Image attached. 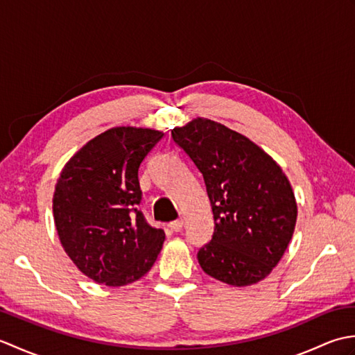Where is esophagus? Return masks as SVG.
<instances>
[{
	"mask_svg": "<svg viewBox=\"0 0 355 355\" xmlns=\"http://www.w3.org/2000/svg\"><path fill=\"white\" fill-rule=\"evenodd\" d=\"M168 227L171 229V232H180L183 229V220H175L168 224Z\"/></svg>",
	"mask_w": 355,
	"mask_h": 355,
	"instance_id": "1",
	"label": "esophagus"
}]
</instances>
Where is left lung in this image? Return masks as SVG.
<instances>
[{"label": "left lung", "instance_id": "obj_1", "mask_svg": "<svg viewBox=\"0 0 355 355\" xmlns=\"http://www.w3.org/2000/svg\"><path fill=\"white\" fill-rule=\"evenodd\" d=\"M172 139L202 173L212 241L197 254L205 273L233 286L266 279L288 247L297 218L291 184L273 158L214 120L173 128Z\"/></svg>", "mask_w": 355, "mask_h": 355}]
</instances>
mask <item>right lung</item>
<instances>
[{"mask_svg": "<svg viewBox=\"0 0 355 355\" xmlns=\"http://www.w3.org/2000/svg\"><path fill=\"white\" fill-rule=\"evenodd\" d=\"M163 137L150 128L116 126L85 143L61 172L53 216L65 253L97 284L123 286L154 266L164 241L137 210L139 168Z\"/></svg>", "mask_w": 355, "mask_h": 355, "instance_id": "obj_1", "label": "right lung"}]
</instances>
